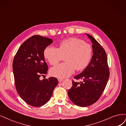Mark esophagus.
Listing matches in <instances>:
<instances>
[{"mask_svg":"<svg viewBox=\"0 0 126 126\" xmlns=\"http://www.w3.org/2000/svg\"><path fill=\"white\" fill-rule=\"evenodd\" d=\"M58 81L59 82H61L63 81V79L62 78H58Z\"/></svg>","mask_w":126,"mask_h":126,"instance_id":"1","label":"esophagus"}]
</instances>
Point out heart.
Returning a JSON list of instances; mask_svg holds the SVG:
<instances>
[{
    "label": "heart",
    "mask_w": 126,
    "mask_h": 126,
    "mask_svg": "<svg viewBox=\"0 0 126 126\" xmlns=\"http://www.w3.org/2000/svg\"><path fill=\"white\" fill-rule=\"evenodd\" d=\"M92 55L91 46L75 37L64 39L60 43L58 48L49 46L45 49L44 56L50 64L54 65L64 58L65 63L60 64L50 69L51 75L59 78L71 76L75 71L86 68Z\"/></svg>",
    "instance_id": "b5f03b06"
}]
</instances>
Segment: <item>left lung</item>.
<instances>
[{
  "instance_id": "8db88e82",
  "label": "left lung",
  "mask_w": 126,
  "mask_h": 126,
  "mask_svg": "<svg viewBox=\"0 0 126 126\" xmlns=\"http://www.w3.org/2000/svg\"><path fill=\"white\" fill-rule=\"evenodd\" d=\"M92 43L93 55L90 63L80 74L74 77L82 79L73 80V86L68 95L74 104L80 106H90L99 99L108 83L110 72L104 49L91 35L87 34Z\"/></svg>"
}]
</instances>
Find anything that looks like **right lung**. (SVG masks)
Wrapping results in <instances>:
<instances>
[{
	"label": "right lung",
	"instance_id": "right-lung-1",
	"mask_svg": "<svg viewBox=\"0 0 126 126\" xmlns=\"http://www.w3.org/2000/svg\"><path fill=\"white\" fill-rule=\"evenodd\" d=\"M52 43L50 38L32 36L21 45L13 59L16 91L21 98L32 106L39 107L47 103L58 85L57 78L40 79L48 70L44 50Z\"/></svg>",
	"mask_w": 126,
	"mask_h": 126
}]
</instances>
